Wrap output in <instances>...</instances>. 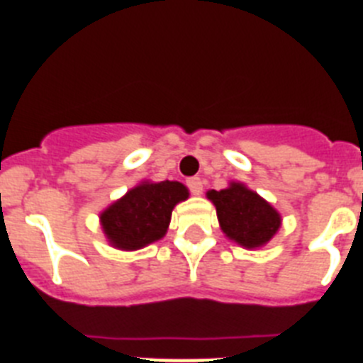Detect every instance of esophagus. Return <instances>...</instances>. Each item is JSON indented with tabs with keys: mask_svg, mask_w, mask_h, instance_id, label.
I'll return each mask as SVG.
<instances>
[{
	"mask_svg": "<svg viewBox=\"0 0 363 363\" xmlns=\"http://www.w3.org/2000/svg\"><path fill=\"white\" fill-rule=\"evenodd\" d=\"M187 187L189 191L192 192V194H201V191H203V182H201L200 178H189L187 179Z\"/></svg>",
	"mask_w": 363,
	"mask_h": 363,
	"instance_id": "1",
	"label": "esophagus"
}]
</instances>
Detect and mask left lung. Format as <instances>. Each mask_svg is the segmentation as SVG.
Here are the masks:
<instances>
[{"mask_svg": "<svg viewBox=\"0 0 363 363\" xmlns=\"http://www.w3.org/2000/svg\"><path fill=\"white\" fill-rule=\"evenodd\" d=\"M207 196L216 205L221 230L247 249L267 243L280 227V214L242 184L211 191Z\"/></svg>", "mask_w": 363, "mask_h": 363, "instance_id": "1", "label": "left lung"}]
</instances>
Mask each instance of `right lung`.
Here are the masks:
<instances>
[{
	"label": "right lung",
	"mask_w": 363,
	"mask_h": 363,
	"mask_svg": "<svg viewBox=\"0 0 363 363\" xmlns=\"http://www.w3.org/2000/svg\"><path fill=\"white\" fill-rule=\"evenodd\" d=\"M189 198L179 182L142 184L101 213L108 242L118 249L134 251L156 242L167 233L174 205Z\"/></svg>",
	"instance_id": "obj_1"
}]
</instances>
